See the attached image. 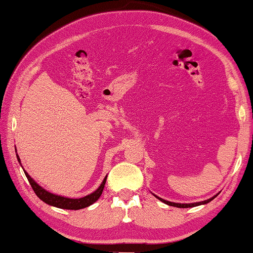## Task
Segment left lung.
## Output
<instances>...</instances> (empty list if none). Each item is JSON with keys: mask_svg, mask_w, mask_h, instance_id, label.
Here are the masks:
<instances>
[{"mask_svg": "<svg viewBox=\"0 0 253 253\" xmlns=\"http://www.w3.org/2000/svg\"><path fill=\"white\" fill-rule=\"evenodd\" d=\"M217 195H218V194H217ZM217 195H215L214 197H211V198L207 199V200H204V202L191 203V204H179V203H172V202H168V200H164V199H162V198H160V197H158V196H155V195H154V196H155V197L158 198V199L161 200L162 203L167 204V205H169V206H173V207H178V208H188V207H195V206H199V205H205V204L211 202V200H213L215 197H217Z\"/></svg>", "mask_w": 253, "mask_h": 253, "instance_id": "obj_1", "label": "left lung"}]
</instances>
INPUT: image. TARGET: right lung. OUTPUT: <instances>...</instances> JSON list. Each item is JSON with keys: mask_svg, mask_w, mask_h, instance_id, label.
<instances>
[{"mask_svg": "<svg viewBox=\"0 0 253 253\" xmlns=\"http://www.w3.org/2000/svg\"><path fill=\"white\" fill-rule=\"evenodd\" d=\"M17 159H18L19 163L21 164V161H20V158L18 154H17ZM25 174L28 179V181H29V183L31 184V187H33L35 194L37 195L43 203H46L50 206L57 207V208H63V210H74V211L82 210V208H85L97 202V200L100 198V196H101V194H102L103 188H105V184H106V180H107V175H106L105 179H103L102 183L100 184V187L98 188V189L92 192V194L85 196V197L67 198V197H62V196L51 194V192L47 191L46 189H43L42 187H40L39 184L36 182L35 180L31 178L26 171H25Z\"/></svg>", "mask_w": 253, "mask_h": 253, "instance_id": "add662e5", "label": "right lung"}]
</instances>
